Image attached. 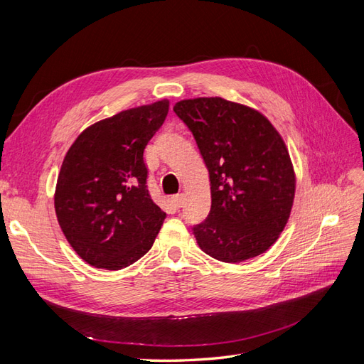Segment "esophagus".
Segmentation results:
<instances>
[{
    "label": "esophagus",
    "mask_w": 364,
    "mask_h": 364,
    "mask_svg": "<svg viewBox=\"0 0 364 364\" xmlns=\"http://www.w3.org/2000/svg\"><path fill=\"white\" fill-rule=\"evenodd\" d=\"M185 202V194H176L173 196V203L176 208H182Z\"/></svg>",
    "instance_id": "obj_1"
}]
</instances>
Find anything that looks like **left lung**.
I'll list each match as a JSON object with an SVG mask.
<instances>
[{
	"label": "left lung",
	"instance_id": "1",
	"mask_svg": "<svg viewBox=\"0 0 364 364\" xmlns=\"http://www.w3.org/2000/svg\"><path fill=\"white\" fill-rule=\"evenodd\" d=\"M173 111L193 132L211 182V211L193 228L197 245L223 262L261 255L287 225L296 191L279 132L257 109L222 97L186 98Z\"/></svg>",
	"mask_w": 364,
	"mask_h": 364
}]
</instances>
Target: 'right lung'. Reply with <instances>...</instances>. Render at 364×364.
Masks as SVG:
<instances>
[{"label": "right lung", "mask_w": 364, "mask_h": 364, "mask_svg": "<svg viewBox=\"0 0 364 364\" xmlns=\"http://www.w3.org/2000/svg\"><path fill=\"white\" fill-rule=\"evenodd\" d=\"M168 106L162 98L97 121L63 158L58 222L77 255L97 269L119 270L144 257L167 217L149 194L142 153Z\"/></svg>", "instance_id": "1"}]
</instances>
